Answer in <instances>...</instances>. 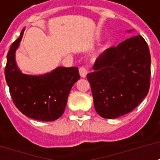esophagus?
<instances>
[{
    "mask_svg": "<svg viewBox=\"0 0 160 160\" xmlns=\"http://www.w3.org/2000/svg\"><path fill=\"white\" fill-rule=\"evenodd\" d=\"M79 72H80V75L82 78H85V77L87 76V70L86 68H84V67H81L79 68Z\"/></svg>",
    "mask_w": 160,
    "mask_h": 160,
    "instance_id": "1",
    "label": "esophagus"
}]
</instances>
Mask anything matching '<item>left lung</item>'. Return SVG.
<instances>
[{
	"label": "left lung",
	"instance_id": "left-lung-1",
	"mask_svg": "<svg viewBox=\"0 0 160 160\" xmlns=\"http://www.w3.org/2000/svg\"><path fill=\"white\" fill-rule=\"evenodd\" d=\"M150 68L149 48L141 35L105 49L96 60L93 72L87 73L98 114L115 119L137 107L149 91Z\"/></svg>",
	"mask_w": 160,
	"mask_h": 160
}]
</instances>
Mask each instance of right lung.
Masks as SVG:
<instances>
[{
  "label": "right lung",
  "instance_id": "obj_1",
  "mask_svg": "<svg viewBox=\"0 0 160 160\" xmlns=\"http://www.w3.org/2000/svg\"><path fill=\"white\" fill-rule=\"evenodd\" d=\"M25 29L10 47L5 68L6 81L12 101L26 117L38 121L51 122L62 117L71 88L80 78L77 67H57L49 73L32 75L21 72L15 53Z\"/></svg>",
  "mask_w": 160,
  "mask_h": 160
}]
</instances>
